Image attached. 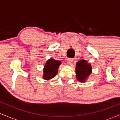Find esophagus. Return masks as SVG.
Wrapping results in <instances>:
<instances>
[{"label":"esophagus","instance_id":"esophagus-1","mask_svg":"<svg viewBox=\"0 0 120 120\" xmlns=\"http://www.w3.org/2000/svg\"><path fill=\"white\" fill-rule=\"evenodd\" d=\"M73 61V59H71V58H68L67 59V63L69 64H71V63H72Z\"/></svg>","mask_w":120,"mask_h":120}]
</instances>
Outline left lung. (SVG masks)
Here are the masks:
<instances>
[{
  "mask_svg": "<svg viewBox=\"0 0 120 120\" xmlns=\"http://www.w3.org/2000/svg\"><path fill=\"white\" fill-rule=\"evenodd\" d=\"M92 72V67L86 60H81L77 62L75 67L76 78L80 82H85Z\"/></svg>",
  "mask_w": 120,
  "mask_h": 120,
  "instance_id": "8db88e82",
  "label": "left lung"
}]
</instances>
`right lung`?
<instances>
[{
	"instance_id": "obj_1",
	"label": "right lung",
	"mask_w": 120,
	"mask_h": 120,
	"mask_svg": "<svg viewBox=\"0 0 120 120\" xmlns=\"http://www.w3.org/2000/svg\"><path fill=\"white\" fill-rule=\"evenodd\" d=\"M61 63L60 61H57L53 59L48 60L44 66L43 78L46 80H49L54 77L58 72V68Z\"/></svg>"
}]
</instances>
